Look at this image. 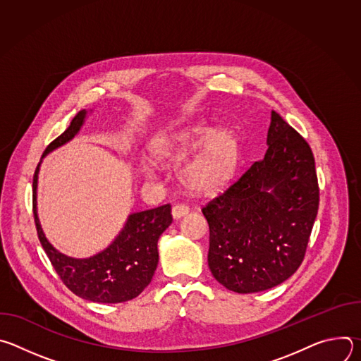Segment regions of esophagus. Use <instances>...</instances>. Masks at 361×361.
Returning <instances> with one entry per match:
<instances>
[{
	"instance_id": "1",
	"label": "esophagus",
	"mask_w": 361,
	"mask_h": 361,
	"mask_svg": "<svg viewBox=\"0 0 361 361\" xmlns=\"http://www.w3.org/2000/svg\"><path fill=\"white\" fill-rule=\"evenodd\" d=\"M188 212H190V209L187 207L185 204H174L171 213H173V217H174V219H181V217L185 216Z\"/></svg>"
}]
</instances>
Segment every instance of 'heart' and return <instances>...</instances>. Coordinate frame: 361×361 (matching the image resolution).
<instances>
[{
    "instance_id": "obj_1",
    "label": "heart",
    "mask_w": 361,
    "mask_h": 361,
    "mask_svg": "<svg viewBox=\"0 0 361 361\" xmlns=\"http://www.w3.org/2000/svg\"><path fill=\"white\" fill-rule=\"evenodd\" d=\"M152 157L160 163L180 159L181 180L194 191L216 192L234 177L240 161V142L228 128L190 123L159 133L149 142Z\"/></svg>"
}]
</instances>
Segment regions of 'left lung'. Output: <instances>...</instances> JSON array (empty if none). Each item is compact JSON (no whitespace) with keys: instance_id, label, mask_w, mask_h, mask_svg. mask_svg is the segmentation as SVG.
Instances as JSON below:
<instances>
[{"instance_id":"8db88e82","label":"left lung","mask_w":361,"mask_h":361,"mask_svg":"<svg viewBox=\"0 0 361 361\" xmlns=\"http://www.w3.org/2000/svg\"><path fill=\"white\" fill-rule=\"evenodd\" d=\"M267 145L263 160L201 210L212 274L241 294L276 287L297 271L319 210L312 148L276 111Z\"/></svg>"}]
</instances>
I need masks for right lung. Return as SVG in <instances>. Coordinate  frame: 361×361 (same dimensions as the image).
<instances>
[{
  "label": "right lung",
  "mask_w": 361,
  "mask_h": 361,
  "mask_svg": "<svg viewBox=\"0 0 361 361\" xmlns=\"http://www.w3.org/2000/svg\"><path fill=\"white\" fill-rule=\"evenodd\" d=\"M88 111L81 110L70 127L51 142L42 159L56 148L71 141L84 126ZM42 161V160H41ZM41 161L32 178V210L39 243L63 283L78 297L94 302H124L135 298L149 283L159 264L157 243L173 223L171 205L133 213L114 241L102 251L87 257L60 252L45 237L37 213V185Z\"/></svg>",
  "instance_id": "obj_1"
}]
</instances>
